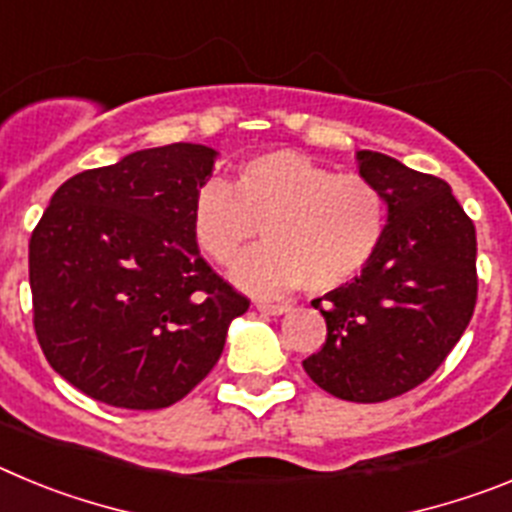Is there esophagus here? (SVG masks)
Listing matches in <instances>:
<instances>
[{"instance_id": "1", "label": "esophagus", "mask_w": 512, "mask_h": 512, "mask_svg": "<svg viewBox=\"0 0 512 512\" xmlns=\"http://www.w3.org/2000/svg\"><path fill=\"white\" fill-rule=\"evenodd\" d=\"M256 310L264 312V315H284V312H289V305H284V302H256Z\"/></svg>"}]
</instances>
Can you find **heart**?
<instances>
[{
    "mask_svg": "<svg viewBox=\"0 0 512 512\" xmlns=\"http://www.w3.org/2000/svg\"><path fill=\"white\" fill-rule=\"evenodd\" d=\"M259 225L266 243L233 266L238 287L253 295H284L302 284L330 292L377 256L387 200L372 179L336 174L297 151L246 158L230 187L210 179L194 194V243L215 264H233Z\"/></svg>",
    "mask_w": 512,
    "mask_h": 512,
    "instance_id": "b5f03b06",
    "label": "heart"
}]
</instances>
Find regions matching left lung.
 <instances>
[{
	"instance_id": "obj_1",
	"label": "left lung",
	"mask_w": 512,
	"mask_h": 512,
	"mask_svg": "<svg viewBox=\"0 0 512 512\" xmlns=\"http://www.w3.org/2000/svg\"><path fill=\"white\" fill-rule=\"evenodd\" d=\"M359 174L387 200L377 256L354 282L312 300L328 336L302 361L320 390L348 402L405 395L436 372L477 305V233L443 179L359 151Z\"/></svg>"
}]
</instances>
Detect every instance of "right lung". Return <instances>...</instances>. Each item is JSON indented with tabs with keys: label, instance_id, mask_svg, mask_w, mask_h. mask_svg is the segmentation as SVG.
I'll return each instance as SVG.
<instances>
[{
	"label": "right lung",
	"instance_id": "1",
	"mask_svg": "<svg viewBox=\"0 0 512 512\" xmlns=\"http://www.w3.org/2000/svg\"><path fill=\"white\" fill-rule=\"evenodd\" d=\"M217 151L171 143L71 176L30 235L33 325L48 364L112 408L158 410L197 387L248 310L202 259L194 194Z\"/></svg>",
	"mask_w": 512,
	"mask_h": 512
}]
</instances>
